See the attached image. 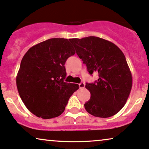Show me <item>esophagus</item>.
Returning <instances> with one entry per match:
<instances>
[{
  "mask_svg": "<svg viewBox=\"0 0 149 149\" xmlns=\"http://www.w3.org/2000/svg\"><path fill=\"white\" fill-rule=\"evenodd\" d=\"M79 88H84L85 87V84L83 83V82H81V83L79 84Z\"/></svg>",
  "mask_w": 149,
  "mask_h": 149,
  "instance_id": "esophagus-1",
  "label": "esophagus"
}]
</instances>
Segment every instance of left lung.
<instances>
[{
  "mask_svg": "<svg viewBox=\"0 0 149 149\" xmlns=\"http://www.w3.org/2000/svg\"><path fill=\"white\" fill-rule=\"evenodd\" d=\"M70 41L90 74H99L95 83L86 84L91 95L84 104L86 111L102 118L113 116L125 105L132 88V74L124 53L115 44L97 36Z\"/></svg>",
  "mask_w": 149,
  "mask_h": 149,
  "instance_id": "obj_1",
  "label": "left lung"
}]
</instances>
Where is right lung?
<instances>
[{
    "label": "right lung",
    "mask_w": 149,
    "mask_h": 149,
    "mask_svg": "<svg viewBox=\"0 0 149 149\" xmlns=\"http://www.w3.org/2000/svg\"><path fill=\"white\" fill-rule=\"evenodd\" d=\"M74 54L68 40L54 38L30 47L23 56L16 86L24 104L36 116L43 119L59 116L70 97L79 89L78 84L64 82V65Z\"/></svg>",
    "instance_id": "add662e5"
}]
</instances>
